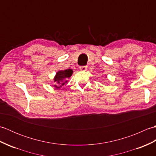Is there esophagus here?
Returning <instances> with one entry per match:
<instances>
[{
  "instance_id": "esophagus-1",
  "label": "esophagus",
  "mask_w": 156,
  "mask_h": 156,
  "mask_svg": "<svg viewBox=\"0 0 156 156\" xmlns=\"http://www.w3.org/2000/svg\"><path fill=\"white\" fill-rule=\"evenodd\" d=\"M80 69H81V70H82V71H85L86 69H87V66H80Z\"/></svg>"
}]
</instances>
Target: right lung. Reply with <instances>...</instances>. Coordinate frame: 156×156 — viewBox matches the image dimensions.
I'll return each mask as SVG.
<instances>
[{
  "instance_id": "add662e5",
  "label": "right lung",
  "mask_w": 156,
  "mask_h": 156,
  "mask_svg": "<svg viewBox=\"0 0 156 156\" xmlns=\"http://www.w3.org/2000/svg\"><path fill=\"white\" fill-rule=\"evenodd\" d=\"M73 73L72 69H67L65 70H61L56 73V75L54 78V82L57 83V84L54 85V87L56 88H59L63 85L68 82L66 79L70 77Z\"/></svg>"
}]
</instances>
